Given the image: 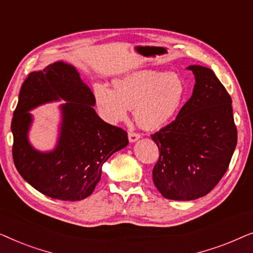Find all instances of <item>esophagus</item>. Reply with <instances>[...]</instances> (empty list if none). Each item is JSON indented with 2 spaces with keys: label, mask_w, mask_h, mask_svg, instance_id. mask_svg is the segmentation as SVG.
Segmentation results:
<instances>
[{
  "label": "esophagus",
  "mask_w": 253,
  "mask_h": 253,
  "mask_svg": "<svg viewBox=\"0 0 253 253\" xmlns=\"http://www.w3.org/2000/svg\"><path fill=\"white\" fill-rule=\"evenodd\" d=\"M127 137H129V140L131 141V143H133V141H136V140H138L140 138V134L139 133H137V132H130L127 133Z\"/></svg>",
  "instance_id": "1"
}]
</instances>
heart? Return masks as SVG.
Segmentation results:
<instances>
[{
    "label": "heart",
    "instance_id": "obj_1",
    "mask_svg": "<svg viewBox=\"0 0 253 253\" xmlns=\"http://www.w3.org/2000/svg\"><path fill=\"white\" fill-rule=\"evenodd\" d=\"M186 95V86L178 75L157 70L131 72L114 82V91L95 88L96 106L110 123L126 121L130 108L134 119L147 130L160 129L174 119Z\"/></svg>",
    "mask_w": 253,
    "mask_h": 253
}]
</instances>
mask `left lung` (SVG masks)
<instances>
[{
	"label": "left lung",
	"mask_w": 253,
	"mask_h": 253,
	"mask_svg": "<svg viewBox=\"0 0 253 253\" xmlns=\"http://www.w3.org/2000/svg\"><path fill=\"white\" fill-rule=\"evenodd\" d=\"M192 96L167 126L152 133L159 148L153 182L165 198L192 200L215 188L237 144L231 98L215 74L202 65Z\"/></svg>",
	"instance_id": "left-lung-1"
}]
</instances>
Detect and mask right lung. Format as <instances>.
<instances>
[{
	"label": "right lung",
	"mask_w": 253,
	"mask_h": 253,
	"mask_svg": "<svg viewBox=\"0 0 253 253\" xmlns=\"http://www.w3.org/2000/svg\"><path fill=\"white\" fill-rule=\"evenodd\" d=\"M60 98L67 102L62 106L59 145L50 154H40L27 141V112ZM94 105L91 89L76 69L63 62L31 72L24 79L11 121L12 158L20 176L39 192L65 202L85 199L101 178L107 159L129 143L126 131L100 119Z\"/></svg>",
	"instance_id": "add662e5"
}]
</instances>
